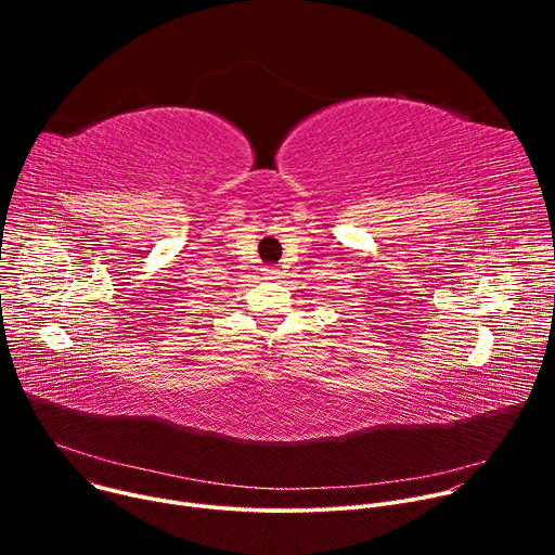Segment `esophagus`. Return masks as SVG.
I'll return each mask as SVG.
<instances>
[{"mask_svg": "<svg viewBox=\"0 0 555 555\" xmlns=\"http://www.w3.org/2000/svg\"><path fill=\"white\" fill-rule=\"evenodd\" d=\"M266 276H268V279H279V270H276V268H268V270H266Z\"/></svg>", "mask_w": 555, "mask_h": 555, "instance_id": "esophagus-1", "label": "esophagus"}]
</instances>
